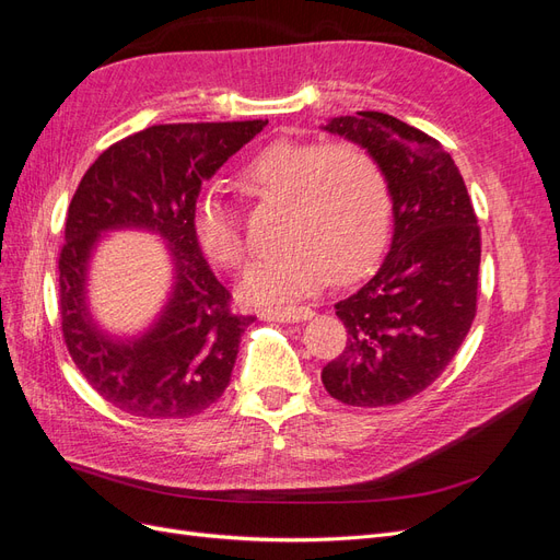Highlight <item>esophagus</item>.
<instances>
[{"label":"esophagus","mask_w":560,"mask_h":560,"mask_svg":"<svg viewBox=\"0 0 560 560\" xmlns=\"http://www.w3.org/2000/svg\"><path fill=\"white\" fill-rule=\"evenodd\" d=\"M264 319H278V322H303L313 315L306 306H287V308H264L259 313Z\"/></svg>","instance_id":"34e87169"}]
</instances>
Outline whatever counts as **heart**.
<instances>
[{
	"label": "heart",
	"mask_w": 560,
	"mask_h": 560,
	"mask_svg": "<svg viewBox=\"0 0 560 560\" xmlns=\"http://www.w3.org/2000/svg\"><path fill=\"white\" fill-rule=\"evenodd\" d=\"M243 184L287 200L282 252L254 266L241 284L249 303L308 296L329 273L343 280L374 261L389 231V184L383 165L352 140H278L243 167ZM194 233L206 257L243 270L247 245L229 200L202 194Z\"/></svg>",
	"instance_id": "obj_1"
}]
</instances>
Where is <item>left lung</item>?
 I'll list each match as a JSON object with an SVG mask.
<instances>
[{
	"mask_svg": "<svg viewBox=\"0 0 560 560\" xmlns=\"http://www.w3.org/2000/svg\"><path fill=\"white\" fill-rule=\"evenodd\" d=\"M325 128L383 165L395 235L376 273L336 303L348 343L322 383L348 406H393L432 385L463 346L477 315L481 229L460 171L428 132L383 112Z\"/></svg>",
	"mask_w": 560,
	"mask_h": 560,
	"instance_id": "obj_1",
	"label": "left lung"
}]
</instances>
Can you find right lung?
I'll return each instance as SVG.
<instances>
[{
    "label": "right lung",
    "instance_id": "1",
    "mask_svg": "<svg viewBox=\"0 0 560 560\" xmlns=\"http://www.w3.org/2000/svg\"><path fill=\"white\" fill-rule=\"evenodd\" d=\"M268 121L163 124L118 140L81 177L58 257L62 341L95 393L130 416L191 418L224 395L252 315L233 313L231 292L202 259L194 233L200 184ZM140 225L172 243L174 296L138 342L95 329L82 301L85 264L98 233Z\"/></svg>",
    "mask_w": 560,
    "mask_h": 560
}]
</instances>
